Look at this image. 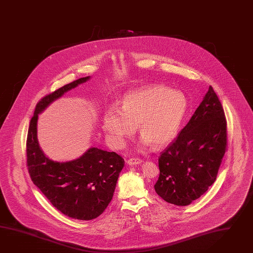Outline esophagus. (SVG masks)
<instances>
[{"label": "esophagus", "instance_id": "esophagus-1", "mask_svg": "<svg viewBox=\"0 0 253 253\" xmlns=\"http://www.w3.org/2000/svg\"><path fill=\"white\" fill-rule=\"evenodd\" d=\"M126 163L129 165V166H133V165H137V164H141L142 161L140 159H129L128 161H126Z\"/></svg>", "mask_w": 253, "mask_h": 253}]
</instances>
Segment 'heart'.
Returning <instances> with one entry per match:
<instances>
[{"label":"heart","instance_id":"b5f03b06","mask_svg":"<svg viewBox=\"0 0 253 253\" xmlns=\"http://www.w3.org/2000/svg\"><path fill=\"white\" fill-rule=\"evenodd\" d=\"M188 101L179 91L154 85L126 93L121 108L111 106L105 112L104 128L115 148L122 147L137 126L143 147L162 148L177 136L186 115Z\"/></svg>","mask_w":253,"mask_h":253}]
</instances>
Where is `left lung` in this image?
<instances>
[{"label":"left lung","instance_id":"1","mask_svg":"<svg viewBox=\"0 0 253 253\" xmlns=\"http://www.w3.org/2000/svg\"><path fill=\"white\" fill-rule=\"evenodd\" d=\"M226 149V117L209 86L190 121L159 158L156 193L175 206L190 205L214 183Z\"/></svg>","mask_w":253,"mask_h":253}]
</instances>
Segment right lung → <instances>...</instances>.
<instances>
[{
    "instance_id": "1",
    "label": "right lung",
    "mask_w": 253,
    "mask_h": 253,
    "mask_svg": "<svg viewBox=\"0 0 253 253\" xmlns=\"http://www.w3.org/2000/svg\"><path fill=\"white\" fill-rule=\"evenodd\" d=\"M90 79H78L42 98L36 106L26 140L27 166L34 184L58 211L80 220L94 219L107 208L125 161L116 152L98 148H90L70 162L52 161L39 146L38 120L49 104Z\"/></svg>"
}]
</instances>
